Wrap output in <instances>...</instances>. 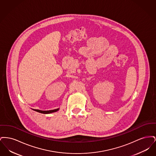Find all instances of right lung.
<instances>
[{
    "instance_id": "right-lung-1",
    "label": "right lung",
    "mask_w": 156,
    "mask_h": 156,
    "mask_svg": "<svg viewBox=\"0 0 156 156\" xmlns=\"http://www.w3.org/2000/svg\"><path fill=\"white\" fill-rule=\"evenodd\" d=\"M58 109H54V110H51V111H40V110H38V109H33V110H34L35 111L38 112H40V113H45V114H46V113H52V112H57V111H58Z\"/></svg>"
}]
</instances>
